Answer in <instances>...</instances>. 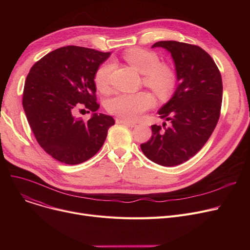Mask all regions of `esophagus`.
<instances>
[{
	"instance_id": "1",
	"label": "esophagus",
	"mask_w": 250,
	"mask_h": 250,
	"mask_svg": "<svg viewBox=\"0 0 250 250\" xmlns=\"http://www.w3.org/2000/svg\"><path fill=\"white\" fill-rule=\"evenodd\" d=\"M116 124L125 125H126V126H129V127H135V126H137V124H136V123L128 122V121H126V120H122V118H117V120H116Z\"/></svg>"
}]
</instances>
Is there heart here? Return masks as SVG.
Masks as SVG:
<instances>
[{
	"instance_id": "obj_1",
	"label": "heart",
	"mask_w": 250,
	"mask_h": 250,
	"mask_svg": "<svg viewBox=\"0 0 250 250\" xmlns=\"http://www.w3.org/2000/svg\"><path fill=\"white\" fill-rule=\"evenodd\" d=\"M125 60L144 75V84L160 98L171 95L176 83V75L168 64L160 63V58L153 51L132 48L125 54ZM112 63L107 62L97 69L94 81L101 91L107 90L110 84ZM154 105L153 97L147 92L135 94H117L107 104L109 112L126 121H138L143 113Z\"/></svg>"
}]
</instances>
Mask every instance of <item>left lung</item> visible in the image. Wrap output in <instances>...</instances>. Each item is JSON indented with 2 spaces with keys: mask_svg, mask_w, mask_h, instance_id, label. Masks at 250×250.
Returning <instances> with one entry per match:
<instances>
[{
  "mask_svg": "<svg viewBox=\"0 0 250 250\" xmlns=\"http://www.w3.org/2000/svg\"><path fill=\"white\" fill-rule=\"evenodd\" d=\"M152 47L171 55L178 85L158 110L160 118L171 125L164 129L153 125L152 137L141 149L154 163L176 166L198 153L214 132L222 104V78L211 56L200 46L166 41Z\"/></svg>",
  "mask_w": 250,
  "mask_h": 250,
  "instance_id": "left-lung-1",
  "label": "left lung"
}]
</instances>
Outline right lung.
<instances>
[{"label": "right lung", "mask_w": 250, "mask_h": 250, "mask_svg": "<svg viewBox=\"0 0 250 250\" xmlns=\"http://www.w3.org/2000/svg\"><path fill=\"white\" fill-rule=\"evenodd\" d=\"M109 56L92 48L63 46L36 62L26 78L22 104L28 124L41 147L62 163L89 160L114 125L112 116L96 112L94 77ZM80 106L94 112L88 122L74 116Z\"/></svg>", "instance_id": "obj_1"}]
</instances>
